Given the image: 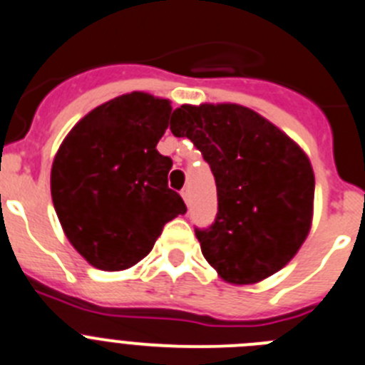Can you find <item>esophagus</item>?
Segmentation results:
<instances>
[{"mask_svg": "<svg viewBox=\"0 0 365 365\" xmlns=\"http://www.w3.org/2000/svg\"><path fill=\"white\" fill-rule=\"evenodd\" d=\"M180 195H182V199H185L186 205H190V200H192V192H190L188 186H186V188L180 190Z\"/></svg>", "mask_w": 365, "mask_h": 365, "instance_id": "34e87169", "label": "esophagus"}]
</instances>
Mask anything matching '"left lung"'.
<instances>
[{
  "label": "left lung",
  "instance_id": "obj_1",
  "mask_svg": "<svg viewBox=\"0 0 365 365\" xmlns=\"http://www.w3.org/2000/svg\"><path fill=\"white\" fill-rule=\"evenodd\" d=\"M170 130L188 137L215 177L219 212L210 228H195L205 259L230 284H255L282 269L312 228L315 175L302 148L232 103L182 105Z\"/></svg>",
  "mask_w": 365,
  "mask_h": 365
}]
</instances>
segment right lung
Listing matches in <instances>:
<instances>
[{"label":"right lung","mask_w":365,"mask_h":365,"mask_svg":"<svg viewBox=\"0 0 365 365\" xmlns=\"http://www.w3.org/2000/svg\"><path fill=\"white\" fill-rule=\"evenodd\" d=\"M168 99L132 92L86 113L53 157L52 202L66 239L92 266L119 272L152 252L186 205L168 188L172 159L157 152Z\"/></svg>","instance_id":"right-lung-1"}]
</instances>
